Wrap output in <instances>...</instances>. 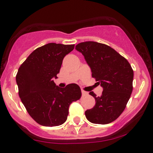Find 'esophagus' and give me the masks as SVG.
Returning a JSON list of instances; mask_svg holds the SVG:
<instances>
[{
    "mask_svg": "<svg viewBox=\"0 0 153 153\" xmlns=\"http://www.w3.org/2000/svg\"><path fill=\"white\" fill-rule=\"evenodd\" d=\"M81 93H82L83 96H87V95H88V93L86 91H84V90H81Z\"/></svg>",
    "mask_w": 153,
    "mask_h": 153,
    "instance_id": "1",
    "label": "esophagus"
}]
</instances>
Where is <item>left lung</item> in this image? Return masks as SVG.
<instances>
[{
	"instance_id": "obj_1",
	"label": "left lung",
	"mask_w": 153,
	"mask_h": 153,
	"mask_svg": "<svg viewBox=\"0 0 153 153\" xmlns=\"http://www.w3.org/2000/svg\"><path fill=\"white\" fill-rule=\"evenodd\" d=\"M75 49L84 55L92 77L103 88L101 96L90 92L96 99V105L85 111L86 118L92 123H110L119 117L131 96L134 78L131 65L105 44L88 41L78 44Z\"/></svg>"
}]
</instances>
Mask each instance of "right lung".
Segmentation results:
<instances>
[{"mask_svg": "<svg viewBox=\"0 0 153 153\" xmlns=\"http://www.w3.org/2000/svg\"><path fill=\"white\" fill-rule=\"evenodd\" d=\"M75 45L48 43L34 50L21 65L16 75L19 94L30 116L44 126H57L67 120L72 102L80 99L76 84L59 87L57 78L65 56Z\"/></svg>", "mask_w": 153, "mask_h": 153, "instance_id": "right-lung-1", "label": "right lung"}]
</instances>
